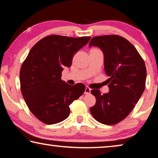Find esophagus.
<instances>
[{
  "instance_id": "34e87169",
  "label": "esophagus",
  "mask_w": 158,
  "mask_h": 158,
  "mask_svg": "<svg viewBox=\"0 0 158 158\" xmlns=\"http://www.w3.org/2000/svg\"><path fill=\"white\" fill-rule=\"evenodd\" d=\"M91 93V89L89 88V86H86L85 91H84V94H89Z\"/></svg>"
}]
</instances>
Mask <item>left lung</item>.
<instances>
[{"label":"left lung","instance_id":"1","mask_svg":"<svg viewBox=\"0 0 158 158\" xmlns=\"http://www.w3.org/2000/svg\"><path fill=\"white\" fill-rule=\"evenodd\" d=\"M89 45L102 49L105 72L110 77L109 92L102 95L98 89L91 91L96 102L90 112L100 123L116 124L128 116L145 90L144 60L135 47L119 35L94 37Z\"/></svg>","mask_w":158,"mask_h":158}]
</instances>
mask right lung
<instances>
[{
    "label": "right lung",
    "mask_w": 158,
    "mask_h": 158,
    "mask_svg": "<svg viewBox=\"0 0 158 158\" xmlns=\"http://www.w3.org/2000/svg\"><path fill=\"white\" fill-rule=\"evenodd\" d=\"M90 39L49 35L30 49L20 69V89L30 111L42 123L64 121L69 105L84 94V84L69 85L61 77L63 68L72 65L73 56Z\"/></svg>",
    "instance_id": "add662e5"
}]
</instances>
